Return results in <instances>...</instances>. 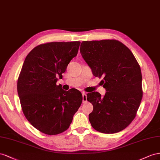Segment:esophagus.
Returning a JSON list of instances; mask_svg holds the SVG:
<instances>
[{
    "instance_id": "1",
    "label": "esophagus",
    "mask_w": 160,
    "mask_h": 160,
    "mask_svg": "<svg viewBox=\"0 0 160 160\" xmlns=\"http://www.w3.org/2000/svg\"><path fill=\"white\" fill-rule=\"evenodd\" d=\"M82 101L84 103L87 102V97H86V93L84 92L82 93Z\"/></svg>"
}]
</instances>
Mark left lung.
<instances>
[{
	"label": "left lung",
	"mask_w": 160,
	"mask_h": 160,
	"mask_svg": "<svg viewBox=\"0 0 160 160\" xmlns=\"http://www.w3.org/2000/svg\"><path fill=\"white\" fill-rule=\"evenodd\" d=\"M80 53L94 76L101 78L107 92L87 94L93 105L89 121L93 128L102 133H115L135 118L143 97L142 75L134 55L115 39L84 41Z\"/></svg>",
	"instance_id": "left-lung-1"
}]
</instances>
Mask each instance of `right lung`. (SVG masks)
Returning <instances> with one entry per match:
<instances>
[{"label":"right lung","mask_w":160,"mask_h":160,"mask_svg":"<svg viewBox=\"0 0 160 160\" xmlns=\"http://www.w3.org/2000/svg\"><path fill=\"white\" fill-rule=\"evenodd\" d=\"M80 44L70 42L39 45L22 64L17 80L22 110L27 121L43 133L53 135L67 130L82 102L79 90L65 91L56 84L77 56Z\"/></svg>","instance_id":"obj_1"}]
</instances>
